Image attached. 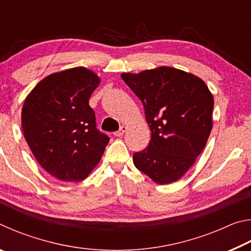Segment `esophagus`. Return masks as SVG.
Wrapping results in <instances>:
<instances>
[{"label":"esophagus","mask_w":251,"mask_h":251,"mask_svg":"<svg viewBox=\"0 0 251 251\" xmlns=\"http://www.w3.org/2000/svg\"><path fill=\"white\" fill-rule=\"evenodd\" d=\"M126 131V126H121L120 127V130H117V131H115V133H114V136H116V137H121V136H123L124 135V133Z\"/></svg>","instance_id":"obj_1"}]
</instances>
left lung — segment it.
Masks as SVG:
<instances>
[{"instance_id":"obj_1","label":"left lung","mask_w":251,"mask_h":251,"mask_svg":"<svg viewBox=\"0 0 251 251\" xmlns=\"http://www.w3.org/2000/svg\"><path fill=\"white\" fill-rule=\"evenodd\" d=\"M122 78L141 100L151 138L134 165L157 184L179 179L201 155L212 128L214 99L202 79L161 66Z\"/></svg>"}]
</instances>
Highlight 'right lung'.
I'll use <instances>...</instances> for the list:
<instances>
[{"label": "right lung", "instance_id": "obj_1", "mask_svg": "<svg viewBox=\"0 0 251 251\" xmlns=\"http://www.w3.org/2000/svg\"><path fill=\"white\" fill-rule=\"evenodd\" d=\"M99 84L92 71L74 67L42 79L24 101V137L41 166L59 180H84L109 142L88 104Z\"/></svg>", "mask_w": 251, "mask_h": 251}]
</instances>
